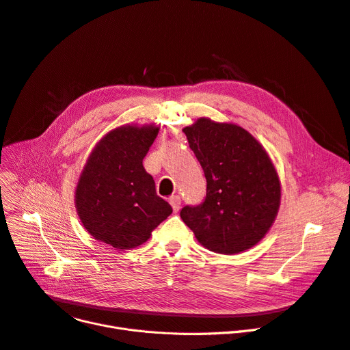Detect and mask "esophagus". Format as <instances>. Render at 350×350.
Wrapping results in <instances>:
<instances>
[{
    "label": "esophagus",
    "mask_w": 350,
    "mask_h": 350,
    "mask_svg": "<svg viewBox=\"0 0 350 350\" xmlns=\"http://www.w3.org/2000/svg\"><path fill=\"white\" fill-rule=\"evenodd\" d=\"M170 204L173 206V211L177 213L178 209H180V205H181V198L178 196H172L170 197Z\"/></svg>",
    "instance_id": "1"
}]
</instances>
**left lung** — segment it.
<instances>
[{"label": "left lung", "mask_w": 350, "mask_h": 350, "mask_svg": "<svg viewBox=\"0 0 350 350\" xmlns=\"http://www.w3.org/2000/svg\"><path fill=\"white\" fill-rule=\"evenodd\" d=\"M206 178L205 200L180 217L209 250L234 254L260 242L280 206L282 187L263 146L243 128L200 118L185 126Z\"/></svg>", "instance_id": "left-lung-1"}]
</instances>
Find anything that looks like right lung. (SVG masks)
Listing matches in <instances>:
<instances>
[{
	"mask_svg": "<svg viewBox=\"0 0 350 350\" xmlns=\"http://www.w3.org/2000/svg\"><path fill=\"white\" fill-rule=\"evenodd\" d=\"M154 125H124L92 149L76 189L77 214L91 237L116 249L146 242L173 209L156 194L144 157L154 142Z\"/></svg>",
	"mask_w": 350,
	"mask_h": 350,
	"instance_id": "1",
	"label": "right lung"
}]
</instances>
